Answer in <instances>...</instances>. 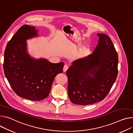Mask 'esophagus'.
Instances as JSON below:
<instances>
[{
    "mask_svg": "<svg viewBox=\"0 0 133 133\" xmlns=\"http://www.w3.org/2000/svg\"><path fill=\"white\" fill-rule=\"evenodd\" d=\"M69 68V66L67 65H64V67H63V72H65L66 71V70L68 69Z\"/></svg>",
    "mask_w": 133,
    "mask_h": 133,
    "instance_id": "esophagus-1",
    "label": "esophagus"
}]
</instances>
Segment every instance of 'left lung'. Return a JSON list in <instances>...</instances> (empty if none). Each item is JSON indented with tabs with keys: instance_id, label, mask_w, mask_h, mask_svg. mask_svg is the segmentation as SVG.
<instances>
[{
	"instance_id": "8db88e82",
	"label": "left lung",
	"mask_w": 133,
	"mask_h": 133,
	"mask_svg": "<svg viewBox=\"0 0 133 133\" xmlns=\"http://www.w3.org/2000/svg\"><path fill=\"white\" fill-rule=\"evenodd\" d=\"M93 53L73 61L66 71L68 95L75 104L87 105L104 99L118 75V58L110 37L98 33Z\"/></svg>"
}]
</instances>
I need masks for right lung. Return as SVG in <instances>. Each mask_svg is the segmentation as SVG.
<instances>
[{
    "label": "right lung",
    "instance_id": "add662e5",
    "mask_svg": "<svg viewBox=\"0 0 133 133\" xmlns=\"http://www.w3.org/2000/svg\"><path fill=\"white\" fill-rule=\"evenodd\" d=\"M34 26H22L8 43L4 53L5 75L18 96L32 101L46 98L55 76L63 72V62L35 59L27 52L26 40L38 36Z\"/></svg>",
    "mask_w": 133,
    "mask_h": 133
}]
</instances>
